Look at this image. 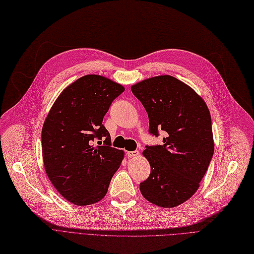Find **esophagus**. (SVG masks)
Wrapping results in <instances>:
<instances>
[{
	"instance_id": "1",
	"label": "esophagus",
	"mask_w": 254,
	"mask_h": 254,
	"mask_svg": "<svg viewBox=\"0 0 254 254\" xmlns=\"http://www.w3.org/2000/svg\"><path fill=\"white\" fill-rule=\"evenodd\" d=\"M138 154H139V152H138L137 150L127 152V156H128V157H130V158H132V157H136V156H138Z\"/></svg>"
}]
</instances>
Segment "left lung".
Listing matches in <instances>:
<instances>
[{
  "label": "left lung",
  "instance_id": "obj_1",
  "mask_svg": "<svg viewBox=\"0 0 254 254\" xmlns=\"http://www.w3.org/2000/svg\"><path fill=\"white\" fill-rule=\"evenodd\" d=\"M131 91L149 117V132L163 143L146 146L151 174L139 184L142 196L162 208H175L199 187L214 153L212 120L204 101L171 75L139 81Z\"/></svg>",
  "mask_w": 254,
  "mask_h": 254
}]
</instances>
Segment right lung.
<instances>
[{
  "label": "right lung",
  "instance_id": "obj_1",
  "mask_svg": "<svg viewBox=\"0 0 254 254\" xmlns=\"http://www.w3.org/2000/svg\"><path fill=\"white\" fill-rule=\"evenodd\" d=\"M124 90L106 77L84 75L61 93L45 119L41 143L46 175L76 206L101 200L123 160L102 121ZM96 139L101 146H94Z\"/></svg>",
  "mask_w": 254,
  "mask_h": 254
}]
</instances>
